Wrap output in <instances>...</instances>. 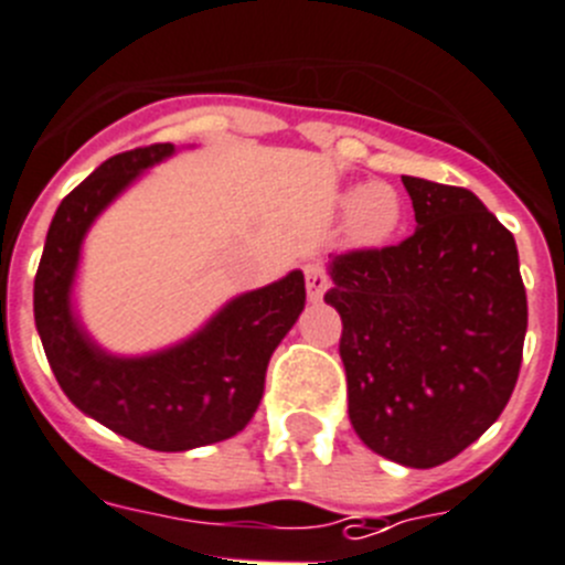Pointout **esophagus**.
I'll return each mask as SVG.
<instances>
[{
	"label": "esophagus",
	"instance_id": "obj_1",
	"mask_svg": "<svg viewBox=\"0 0 565 565\" xmlns=\"http://www.w3.org/2000/svg\"><path fill=\"white\" fill-rule=\"evenodd\" d=\"M305 286H308L310 302H321V297H324L327 288H330V277H327L324 266H319V263L305 266Z\"/></svg>",
	"mask_w": 565,
	"mask_h": 565
}]
</instances>
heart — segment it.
Wrapping results in <instances>:
<instances>
[{
  "label": "heart",
  "instance_id": "obj_1",
  "mask_svg": "<svg viewBox=\"0 0 565 565\" xmlns=\"http://www.w3.org/2000/svg\"><path fill=\"white\" fill-rule=\"evenodd\" d=\"M338 211L347 213V241L354 249H380L388 244L405 218V199L388 182L349 185L338 193Z\"/></svg>",
  "mask_w": 565,
  "mask_h": 565
}]
</instances>
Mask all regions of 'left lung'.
<instances>
[{
	"instance_id": "obj_1",
	"label": "left lung",
	"mask_w": 565,
	"mask_h": 565,
	"mask_svg": "<svg viewBox=\"0 0 565 565\" xmlns=\"http://www.w3.org/2000/svg\"><path fill=\"white\" fill-rule=\"evenodd\" d=\"M416 233L332 257L349 422L372 452L433 469L475 444L515 388L527 332L519 249L466 188L402 177Z\"/></svg>"
}]
</instances>
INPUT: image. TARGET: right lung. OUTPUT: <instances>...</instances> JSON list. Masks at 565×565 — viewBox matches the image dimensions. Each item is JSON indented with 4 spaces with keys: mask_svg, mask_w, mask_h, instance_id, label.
Masks as SVG:
<instances>
[{
    "mask_svg": "<svg viewBox=\"0 0 565 565\" xmlns=\"http://www.w3.org/2000/svg\"><path fill=\"white\" fill-rule=\"evenodd\" d=\"M174 154L154 143L105 160L61 202L38 263L35 327L63 394L113 433L158 452H188L233 438L263 399L274 349L305 310L299 268L238 294L193 335L149 354H113L74 310L83 241L90 224L138 177Z\"/></svg>",
    "mask_w": 565,
    "mask_h": 565,
    "instance_id": "obj_1",
    "label": "right lung"
}]
</instances>
